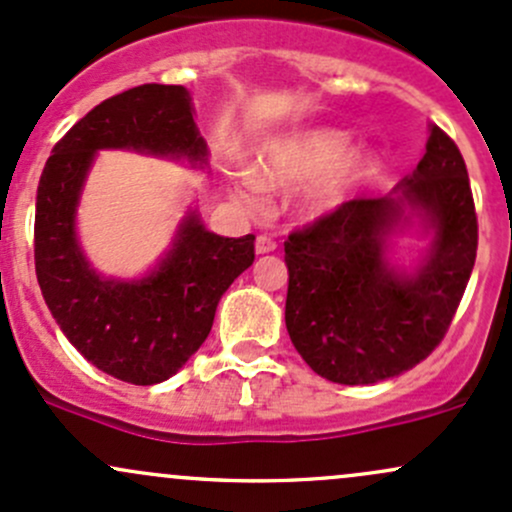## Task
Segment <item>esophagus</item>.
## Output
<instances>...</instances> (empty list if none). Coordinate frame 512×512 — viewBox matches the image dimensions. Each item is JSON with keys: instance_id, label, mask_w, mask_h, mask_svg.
I'll use <instances>...</instances> for the list:
<instances>
[{"instance_id": "esophagus-1", "label": "esophagus", "mask_w": 512, "mask_h": 512, "mask_svg": "<svg viewBox=\"0 0 512 512\" xmlns=\"http://www.w3.org/2000/svg\"><path fill=\"white\" fill-rule=\"evenodd\" d=\"M255 250H257V255H267V252H274V250H277V240L269 238V235H257Z\"/></svg>"}]
</instances>
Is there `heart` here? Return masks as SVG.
<instances>
[{"mask_svg":"<svg viewBox=\"0 0 512 512\" xmlns=\"http://www.w3.org/2000/svg\"><path fill=\"white\" fill-rule=\"evenodd\" d=\"M347 148V138L338 131H308L269 143L252 167V177L265 189H284L313 179L303 196V211L311 216L333 211L355 192V187L374 172V157L364 150ZM255 184H247L240 199L257 201Z\"/></svg>","mask_w":512,"mask_h":512,"instance_id":"heart-1","label":"heart"}]
</instances>
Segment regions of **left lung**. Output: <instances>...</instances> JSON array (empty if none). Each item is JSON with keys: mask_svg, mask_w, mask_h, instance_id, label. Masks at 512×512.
I'll list each match as a JSON object with an SVG mask.
<instances>
[{"mask_svg": "<svg viewBox=\"0 0 512 512\" xmlns=\"http://www.w3.org/2000/svg\"><path fill=\"white\" fill-rule=\"evenodd\" d=\"M436 230L415 275L388 267L385 238L405 209ZM479 245L464 157L432 126L423 160L389 196L345 201L289 233L286 330L303 362L323 379L359 386L391 379L440 345L462 301Z\"/></svg>", "mask_w": 512, "mask_h": 512, "instance_id": "1", "label": "left lung"}]
</instances>
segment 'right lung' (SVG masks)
<instances>
[{
    "mask_svg": "<svg viewBox=\"0 0 512 512\" xmlns=\"http://www.w3.org/2000/svg\"><path fill=\"white\" fill-rule=\"evenodd\" d=\"M104 148L206 162L187 89L140 84L77 121L43 167L33 226L36 277L65 338L101 372L136 386L160 384L209 338L221 296L255 262V235L223 238L189 213L148 277H99L77 243L75 211L94 155Z\"/></svg>",
    "mask_w": 512,
    "mask_h": 512,
    "instance_id": "right-lung-1",
    "label": "right lung"
}]
</instances>
